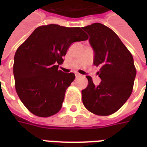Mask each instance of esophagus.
<instances>
[{
    "label": "esophagus",
    "mask_w": 147,
    "mask_h": 147,
    "mask_svg": "<svg viewBox=\"0 0 147 147\" xmlns=\"http://www.w3.org/2000/svg\"><path fill=\"white\" fill-rule=\"evenodd\" d=\"M81 76H82V75H81V74L78 73V72H76V78H80V77H81Z\"/></svg>",
    "instance_id": "obj_1"
}]
</instances>
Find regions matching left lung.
Wrapping results in <instances>:
<instances>
[{
    "mask_svg": "<svg viewBox=\"0 0 147 147\" xmlns=\"http://www.w3.org/2000/svg\"><path fill=\"white\" fill-rule=\"evenodd\" d=\"M90 35L95 55L94 64L102 82L98 86L86 76L88 86L82 90V99L87 110L98 116L116 113L129 98L134 86L136 69L131 53L117 34L99 23L82 27Z\"/></svg>",
    "mask_w": 147,
    "mask_h": 147,
    "instance_id": "8db88e82",
    "label": "left lung"
}]
</instances>
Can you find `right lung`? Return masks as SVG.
Returning a JSON list of instances; mask_svg holds the SVG:
<instances>
[{
	"label": "right lung",
	"instance_id": "obj_1",
	"mask_svg": "<svg viewBox=\"0 0 147 147\" xmlns=\"http://www.w3.org/2000/svg\"><path fill=\"white\" fill-rule=\"evenodd\" d=\"M87 39L80 27L49 24L37 27L19 46L13 64L15 87L31 113L49 117L61 110L65 91L76 76L59 70V64L71 44Z\"/></svg>",
	"mask_w": 147,
	"mask_h": 147
}]
</instances>
